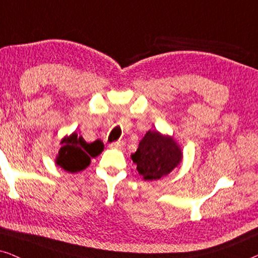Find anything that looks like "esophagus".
Instances as JSON below:
<instances>
[{
	"mask_svg": "<svg viewBox=\"0 0 258 258\" xmlns=\"http://www.w3.org/2000/svg\"><path fill=\"white\" fill-rule=\"evenodd\" d=\"M124 144L125 143L123 142V141H117V142H112L109 144V147L112 148V149H119V148H122Z\"/></svg>",
	"mask_w": 258,
	"mask_h": 258,
	"instance_id": "obj_1",
	"label": "esophagus"
}]
</instances>
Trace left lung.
I'll use <instances>...</instances> for the list:
<instances>
[{"instance_id":"1","label":"left lung","mask_w":258,"mask_h":258,"mask_svg":"<svg viewBox=\"0 0 258 258\" xmlns=\"http://www.w3.org/2000/svg\"><path fill=\"white\" fill-rule=\"evenodd\" d=\"M183 153L172 136L157 130H149L140 141L132 160L144 181L160 179L174 170L182 162Z\"/></svg>"}]
</instances>
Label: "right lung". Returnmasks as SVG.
<instances>
[{
	"label": "right lung",
	"mask_w": 258,
	"mask_h": 258,
	"mask_svg": "<svg viewBox=\"0 0 258 258\" xmlns=\"http://www.w3.org/2000/svg\"><path fill=\"white\" fill-rule=\"evenodd\" d=\"M103 149L104 144L101 140L87 143L82 136L74 132L72 135L64 136L61 140V148L55 163L63 170L75 174L84 170L90 164L91 157L98 156Z\"/></svg>",
	"instance_id": "obj_1"
}]
</instances>
